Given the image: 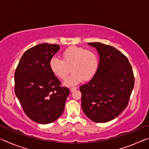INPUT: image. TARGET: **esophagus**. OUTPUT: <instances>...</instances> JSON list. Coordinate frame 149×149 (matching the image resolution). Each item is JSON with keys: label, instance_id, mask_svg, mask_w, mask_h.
I'll use <instances>...</instances> for the list:
<instances>
[{"label": "esophagus", "instance_id": "1", "mask_svg": "<svg viewBox=\"0 0 149 149\" xmlns=\"http://www.w3.org/2000/svg\"><path fill=\"white\" fill-rule=\"evenodd\" d=\"M77 87H71L70 88V91H71V92H74V91L77 90Z\"/></svg>", "mask_w": 149, "mask_h": 149}]
</instances>
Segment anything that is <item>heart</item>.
<instances>
[{"label":"heart","mask_w":149,"mask_h":149,"mask_svg":"<svg viewBox=\"0 0 149 149\" xmlns=\"http://www.w3.org/2000/svg\"><path fill=\"white\" fill-rule=\"evenodd\" d=\"M63 60L52 56L50 60V68L53 74L62 80L66 79L72 68L73 73L65 81L68 85L88 81L95 75L99 67V58L95 52L81 47H71L62 53Z\"/></svg>","instance_id":"heart-1"}]
</instances>
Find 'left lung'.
<instances>
[{"mask_svg": "<svg viewBox=\"0 0 149 149\" xmlns=\"http://www.w3.org/2000/svg\"><path fill=\"white\" fill-rule=\"evenodd\" d=\"M97 49L100 60L89 82L79 87L81 107L91 120L104 123L118 117L127 107L135 78L127 58L110 45L89 42Z\"/></svg>", "mask_w": 149, "mask_h": 149, "instance_id": "1", "label": "left lung"}]
</instances>
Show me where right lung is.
Returning <instances> with one entry per match:
<instances>
[{
	"label": "right lung",
	"instance_id": "1",
	"mask_svg": "<svg viewBox=\"0 0 149 149\" xmlns=\"http://www.w3.org/2000/svg\"><path fill=\"white\" fill-rule=\"evenodd\" d=\"M60 45L42 43L27 50L14 74V91L24 112L34 122L47 124L62 114L70 94L50 68Z\"/></svg>",
	"mask_w": 149,
	"mask_h": 149
}]
</instances>
